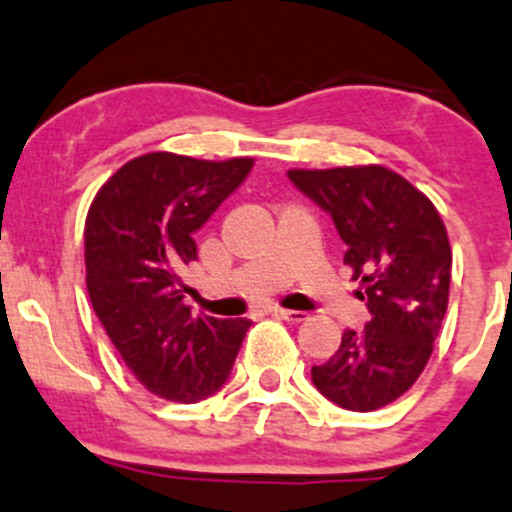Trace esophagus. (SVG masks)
<instances>
[{
  "label": "esophagus",
  "mask_w": 512,
  "mask_h": 512,
  "mask_svg": "<svg viewBox=\"0 0 512 512\" xmlns=\"http://www.w3.org/2000/svg\"><path fill=\"white\" fill-rule=\"evenodd\" d=\"M274 316H279V319L284 321H292V324H301V321H306L309 316L304 314V311H297V309H274Z\"/></svg>",
  "instance_id": "1"
}]
</instances>
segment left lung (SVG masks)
Instances as JSON below:
<instances>
[{
	"mask_svg": "<svg viewBox=\"0 0 512 512\" xmlns=\"http://www.w3.org/2000/svg\"><path fill=\"white\" fill-rule=\"evenodd\" d=\"M292 184L331 213L343 262L368 304L363 331L311 368L319 392L343 410L373 412L417 383L449 304L451 245L434 203L385 166L289 169Z\"/></svg>",
	"mask_w": 512,
	"mask_h": 512,
	"instance_id": "8db88e82",
	"label": "left lung"
}]
</instances>
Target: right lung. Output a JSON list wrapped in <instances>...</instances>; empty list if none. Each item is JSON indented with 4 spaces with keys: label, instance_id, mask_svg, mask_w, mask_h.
<instances>
[{
    "label": "right lung",
    "instance_id": "add662e5",
    "mask_svg": "<svg viewBox=\"0 0 512 512\" xmlns=\"http://www.w3.org/2000/svg\"><path fill=\"white\" fill-rule=\"evenodd\" d=\"M255 159L206 161L152 152L127 161L90 203V304L134 378L169 402H198L228 380L252 321L193 316L184 267L193 233L250 174Z\"/></svg>",
    "mask_w": 512,
    "mask_h": 512
}]
</instances>
